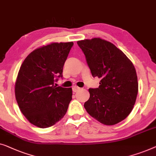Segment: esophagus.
Segmentation results:
<instances>
[{
  "instance_id": "esophagus-1",
  "label": "esophagus",
  "mask_w": 156,
  "mask_h": 156,
  "mask_svg": "<svg viewBox=\"0 0 156 156\" xmlns=\"http://www.w3.org/2000/svg\"><path fill=\"white\" fill-rule=\"evenodd\" d=\"M72 89H73V91L74 92V93H76V92L78 91L79 90H80V87L78 86H74V87H73V88Z\"/></svg>"
}]
</instances>
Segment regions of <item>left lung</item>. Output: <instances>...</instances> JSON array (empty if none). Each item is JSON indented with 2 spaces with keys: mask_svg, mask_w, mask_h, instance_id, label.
Here are the masks:
<instances>
[{
  "mask_svg": "<svg viewBox=\"0 0 156 156\" xmlns=\"http://www.w3.org/2000/svg\"><path fill=\"white\" fill-rule=\"evenodd\" d=\"M99 87L89 88L84 107L91 117L105 125L117 124L128 117L138 94L136 72L133 63L112 43L100 38L77 41Z\"/></svg>",
  "mask_w": 156,
  "mask_h": 156,
  "instance_id": "left-lung-1",
  "label": "left lung"
}]
</instances>
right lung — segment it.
I'll list each match as a JSON object with an SVG mask.
<instances>
[{
	"instance_id": "obj_1",
	"label": "right lung",
	"mask_w": 156,
	"mask_h": 156,
	"mask_svg": "<svg viewBox=\"0 0 156 156\" xmlns=\"http://www.w3.org/2000/svg\"><path fill=\"white\" fill-rule=\"evenodd\" d=\"M73 42L51 43L35 49L24 60L15 87L19 108L39 128L53 126L66 113L72 89L56 87Z\"/></svg>"
}]
</instances>
